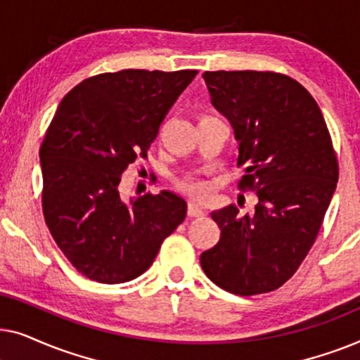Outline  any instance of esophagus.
Instances as JSON below:
<instances>
[{
  "instance_id": "1",
  "label": "esophagus",
  "mask_w": 360,
  "mask_h": 360,
  "mask_svg": "<svg viewBox=\"0 0 360 360\" xmlns=\"http://www.w3.org/2000/svg\"><path fill=\"white\" fill-rule=\"evenodd\" d=\"M205 208L201 206L198 201H190L188 203V216H203Z\"/></svg>"
}]
</instances>
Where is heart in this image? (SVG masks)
I'll return each mask as SVG.
<instances>
[{
  "mask_svg": "<svg viewBox=\"0 0 360 360\" xmlns=\"http://www.w3.org/2000/svg\"><path fill=\"white\" fill-rule=\"evenodd\" d=\"M184 188L191 191V193H205L206 185L198 180H186L184 184Z\"/></svg>",
  "mask_w": 360,
  "mask_h": 360,
  "instance_id": "obj_1",
  "label": "heart"
}]
</instances>
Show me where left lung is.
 I'll list each match as a JSON object with an SVG mask.
<instances>
[{
    "label": "left lung",
    "instance_id": "1",
    "mask_svg": "<svg viewBox=\"0 0 360 360\" xmlns=\"http://www.w3.org/2000/svg\"><path fill=\"white\" fill-rule=\"evenodd\" d=\"M211 103L239 142L240 185L255 190L254 213L211 211L221 236L200 255L226 292L250 297L287 282L316 239L338 184V160L318 103L304 86L272 72H205Z\"/></svg>",
    "mask_w": 360,
    "mask_h": 360
}]
</instances>
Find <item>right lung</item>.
Returning <instances> with one entry per match:
<instances>
[{"label":"right lung","instance_id":"add662e5","mask_svg":"<svg viewBox=\"0 0 360 360\" xmlns=\"http://www.w3.org/2000/svg\"><path fill=\"white\" fill-rule=\"evenodd\" d=\"M196 73H101L58 105L39 154L42 208L52 238L85 277L100 283L139 277L185 219L186 201L174 191L124 200L120 184Z\"/></svg>","mask_w":360,"mask_h":360}]
</instances>
